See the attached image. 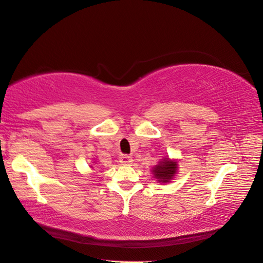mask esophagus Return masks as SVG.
I'll return each instance as SVG.
<instances>
[{"label": "esophagus", "mask_w": 263, "mask_h": 263, "mask_svg": "<svg viewBox=\"0 0 263 263\" xmlns=\"http://www.w3.org/2000/svg\"><path fill=\"white\" fill-rule=\"evenodd\" d=\"M133 162V159L129 155H121L120 157V163L122 165H129Z\"/></svg>", "instance_id": "1"}]
</instances>
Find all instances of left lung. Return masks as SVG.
<instances>
[{
	"label": "left lung",
	"mask_w": 263,
	"mask_h": 263,
	"mask_svg": "<svg viewBox=\"0 0 263 263\" xmlns=\"http://www.w3.org/2000/svg\"><path fill=\"white\" fill-rule=\"evenodd\" d=\"M151 173L157 181L161 184L170 183L178 173V161L176 159H170L169 157L162 158L158 164L152 168Z\"/></svg>",
	"instance_id": "obj_1"
}]
</instances>
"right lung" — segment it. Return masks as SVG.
Returning a JSON list of instances; mask_svg holds the SVG:
<instances>
[{"mask_svg": "<svg viewBox=\"0 0 263 263\" xmlns=\"http://www.w3.org/2000/svg\"><path fill=\"white\" fill-rule=\"evenodd\" d=\"M90 168H92V169H93V168H94V167H93V165H90Z\"/></svg>", "mask_w": 263, "mask_h": 263, "instance_id": "right-lung-1", "label": "right lung"}]
</instances>
